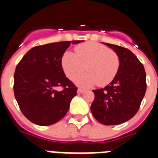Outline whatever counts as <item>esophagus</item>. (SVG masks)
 Masks as SVG:
<instances>
[{
  "mask_svg": "<svg viewBox=\"0 0 158 158\" xmlns=\"http://www.w3.org/2000/svg\"><path fill=\"white\" fill-rule=\"evenodd\" d=\"M85 92V89H79L77 90V92L78 93H79V94H82V93H84V92Z\"/></svg>",
  "mask_w": 158,
  "mask_h": 158,
  "instance_id": "esophagus-1",
  "label": "esophagus"
}]
</instances>
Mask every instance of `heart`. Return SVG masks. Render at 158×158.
<instances>
[{
	"instance_id": "1",
	"label": "heart",
	"mask_w": 158,
	"mask_h": 158,
	"mask_svg": "<svg viewBox=\"0 0 158 158\" xmlns=\"http://www.w3.org/2000/svg\"><path fill=\"white\" fill-rule=\"evenodd\" d=\"M76 53L66 51L61 60L65 74L74 80L85 69L88 73L76 80L82 88H89L97 83L100 86L109 84L117 75L120 66L118 56L114 51L95 42L79 44L75 48Z\"/></svg>"
}]
</instances>
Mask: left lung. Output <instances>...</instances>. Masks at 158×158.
<instances>
[{
    "label": "left lung",
    "mask_w": 158,
    "mask_h": 158,
    "mask_svg": "<svg viewBox=\"0 0 158 158\" xmlns=\"http://www.w3.org/2000/svg\"><path fill=\"white\" fill-rule=\"evenodd\" d=\"M119 57L120 66L114 79L104 89L93 90L95 99L91 111L105 125H115L130 120L138 112L145 95L144 66L128 49L106 44Z\"/></svg>",
    "instance_id": "obj_1"
}]
</instances>
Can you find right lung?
Returning <instances> with one entry per match:
<instances>
[{
	"instance_id": "obj_1",
	"label": "right lung",
	"mask_w": 158,
	"mask_h": 158,
	"mask_svg": "<svg viewBox=\"0 0 158 158\" xmlns=\"http://www.w3.org/2000/svg\"><path fill=\"white\" fill-rule=\"evenodd\" d=\"M82 40L63 41L37 46L22 58L16 67L14 96L23 115L41 126L53 125L69 110L77 88L66 77L61 65L70 44ZM63 87L61 92L55 90Z\"/></svg>"
}]
</instances>
